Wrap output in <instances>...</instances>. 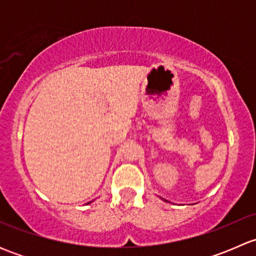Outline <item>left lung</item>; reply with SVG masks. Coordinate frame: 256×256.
Segmentation results:
<instances>
[{
  "label": "left lung",
  "mask_w": 256,
  "mask_h": 256,
  "mask_svg": "<svg viewBox=\"0 0 256 256\" xmlns=\"http://www.w3.org/2000/svg\"><path fill=\"white\" fill-rule=\"evenodd\" d=\"M166 202H167V200H166Z\"/></svg>",
  "instance_id": "8db88e82"
}]
</instances>
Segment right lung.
<instances>
[{
    "mask_svg": "<svg viewBox=\"0 0 256 256\" xmlns=\"http://www.w3.org/2000/svg\"><path fill=\"white\" fill-rule=\"evenodd\" d=\"M89 203H92V202H89Z\"/></svg>",
    "mask_w": 256,
    "mask_h": 256,
    "instance_id": "obj_1",
    "label": "right lung"
}]
</instances>
